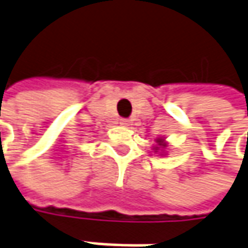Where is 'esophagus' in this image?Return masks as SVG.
<instances>
[{
    "instance_id": "1",
    "label": "esophagus",
    "mask_w": 248,
    "mask_h": 248,
    "mask_svg": "<svg viewBox=\"0 0 248 248\" xmlns=\"http://www.w3.org/2000/svg\"><path fill=\"white\" fill-rule=\"evenodd\" d=\"M119 124H121V126H124V127H127V126L130 124V122H129L127 119H121V121H119Z\"/></svg>"
}]
</instances>
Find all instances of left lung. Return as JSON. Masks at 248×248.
I'll list each match as a JSON object with an SVG mask.
<instances>
[{"mask_svg":"<svg viewBox=\"0 0 248 248\" xmlns=\"http://www.w3.org/2000/svg\"><path fill=\"white\" fill-rule=\"evenodd\" d=\"M152 150L155 154H158V156H166L169 155V142L165 137H158V139H155V144H154Z\"/></svg>","mask_w":248,"mask_h":248,"instance_id":"left-lung-1","label":"left lung"}]
</instances>
